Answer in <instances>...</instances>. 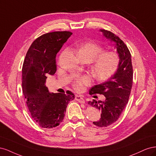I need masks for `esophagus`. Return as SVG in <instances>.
I'll return each instance as SVG.
<instances>
[{"mask_svg":"<svg viewBox=\"0 0 156 156\" xmlns=\"http://www.w3.org/2000/svg\"><path fill=\"white\" fill-rule=\"evenodd\" d=\"M75 100H77V101L81 103H85V101H84V100L83 99V98L81 96H76L75 98Z\"/></svg>","mask_w":156,"mask_h":156,"instance_id":"esophagus-1","label":"esophagus"}]
</instances>
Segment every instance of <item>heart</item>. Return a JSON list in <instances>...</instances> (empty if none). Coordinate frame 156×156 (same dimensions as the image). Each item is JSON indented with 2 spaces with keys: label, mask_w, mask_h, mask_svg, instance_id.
I'll return each instance as SVG.
<instances>
[{
  "label": "heart",
  "mask_w": 156,
  "mask_h": 156,
  "mask_svg": "<svg viewBox=\"0 0 156 156\" xmlns=\"http://www.w3.org/2000/svg\"><path fill=\"white\" fill-rule=\"evenodd\" d=\"M103 51L100 45L89 41L80 45L77 51L78 55L84 56L90 62L92 60V73L100 81L106 80L114 75L120 64V56L116 51ZM91 81L89 75H82L75 80L73 87L77 91L81 92L84 87L90 84Z\"/></svg>",
  "instance_id": "b5f03b06"
}]
</instances>
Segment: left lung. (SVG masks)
Masks as SVG:
<instances>
[{"instance_id":"left-lung-1","label":"left lung","mask_w":156,"mask_h":156,"mask_svg":"<svg viewBox=\"0 0 156 156\" xmlns=\"http://www.w3.org/2000/svg\"><path fill=\"white\" fill-rule=\"evenodd\" d=\"M107 39L115 44L120 56V64L116 72L108 81L94 86L90 89V95L103 94L105 100L88 101V104L101 110V118L93 122L98 127H107L119 119L126 107L133 84V66L131 56L127 45L119 36L105 29H100Z\"/></svg>"}]
</instances>
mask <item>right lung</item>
<instances>
[{
  "label": "right lung",
  "mask_w": 156,
  "mask_h": 156,
  "mask_svg": "<svg viewBox=\"0 0 156 156\" xmlns=\"http://www.w3.org/2000/svg\"><path fill=\"white\" fill-rule=\"evenodd\" d=\"M72 34L69 31H57L41 35L32 42L23 62V92L32 119L44 128L58 126L75 98L72 92L50 93L45 84L48 75L56 71V54Z\"/></svg>",
  "instance_id": "1"
}]
</instances>
